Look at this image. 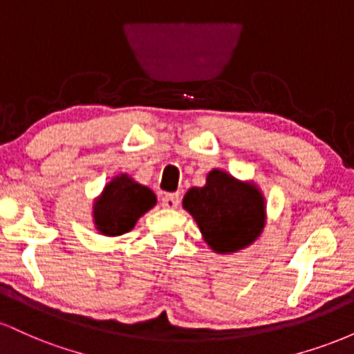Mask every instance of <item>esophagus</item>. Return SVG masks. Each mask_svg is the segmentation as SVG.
Masks as SVG:
<instances>
[{"instance_id":"1","label":"esophagus","mask_w":354,"mask_h":354,"mask_svg":"<svg viewBox=\"0 0 354 354\" xmlns=\"http://www.w3.org/2000/svg\"><path fill=\"white\" fill-rule=\"evenodd\" d=\"M161 206L166 209H176L178 206H180V196H178L176 193L165 194V196L161 198Z\"/></svg>"}]
</instances>
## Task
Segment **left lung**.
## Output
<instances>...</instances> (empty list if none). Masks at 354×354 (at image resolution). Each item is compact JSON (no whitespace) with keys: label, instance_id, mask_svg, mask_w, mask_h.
<instances>
[{"label":"left lung","instance_id":"left-lung-1","mask_svg":"<svg viewBox=\"0 0 354 354\" xmlns=\"http://www.w3.org/2000/svg\"><path fill=\"white\" fill-rule=\"evenodd\" d=\"M185 208L196 221L214 253L231 254L251 246L266 225V203L253 181H241L223 169H211L206 185L189 188Z\"/></svg>","mask_w":354,"mask_h":354}]
</instances>
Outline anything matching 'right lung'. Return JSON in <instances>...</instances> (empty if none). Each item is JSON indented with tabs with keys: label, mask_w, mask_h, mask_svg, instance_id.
Instances as JSON below:
<instances>
[{
	"label": "right lung",
	"mask_w": 354,
	"mask_h": 354,
	"mask_svg": "<svg viewBox=\"0 0 354 354\" xmlns=\"http://www.w3.org/2000/svg\"><path fill=\"white\" fill-rule=\"evenodd\" d=\"M156 205V194L121 173L104 186L93 203V223L104 236H121L135 228L136 221Z\"/></svg>",
	"instance_id": "obj_1"
}]
</instances>
